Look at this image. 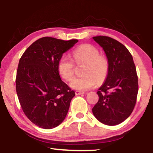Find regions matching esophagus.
<instances>
[{
    "label": "esophagus",
    "mask_w": 153,
    "mask_h": 153,
    "mask_svg": "<svg viewBox=\"0 0 153 153\" xmlns=\"http://www.w3.org/2000/svg\"><path fill=\"white\" fill-rule=\"evenodd\" d=\"M76 95H81V94H84V92H81V91H76Z\"/></svg>",
    "instance_id": "esophagus-1"
}]
</instances>
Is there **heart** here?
Instances as JSON below:
<instances>
[{
  "label": "heart",
  "mask_w": 153,
  "mask_h": 153,
  "mask_svg": "<svg viewBox=\"0 0 153 153\" xmlns=\"http://www.w3.org/2000/svg\"><path fill=\"white\" fill-rule=\"evenodd\" d=\"M74 61L77 63H85L83 69L84 75L77 77L72 80L70 86L72 88L84 91L92 87L97 83L105 80L108 74V61L104 56L100 55L99 50L92 45L84 44L77 47L73 52ZM58 71L66 81H70L74 75V64L71 57L63 55L59 60Z\"/></svg>",
  "instance_id": "heart-1"
}]
</instances>
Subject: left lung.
Instances as JSON below:
<instances>
[{
	"mask_svg": "<svg viewBox=\"0 0 153 153\" xmlns=\"http://www.w3.org/2000/svg\"><path fill=\"white\" fill-rule=\"evenodd\" d=\"M92 39L102 48L108 69L104 83L98 89V101L92 108L97 120L107 126L120 124L135 107L138 92V76L132 56L125 46L108 36Z\"/></svg>",
	"mask_w": 153,
	"mask_h": 153,
	"instance_id": "left-lung-1",
	"label": "left lung"
}]
</instances>
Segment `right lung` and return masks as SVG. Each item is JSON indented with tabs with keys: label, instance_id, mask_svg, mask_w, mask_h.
I'll return each instance as SVG.
<instances>
[{
	"label": "right lung",
	"instance_id": "right-lung-1",
	"mask_svg": "<svg viewBox=\"0 0 153 153\" xmlns=\"http://www.w3.org/2000/svg\"><path fill=\"white\" fill-rule=\"evenodd\" d=\"M78 40L40 38L21 57L16 76V91L27 117L40 128L53 129L63 122L75 92L63 82L59 60Z\"/></svg>",
	"mask_w": 153,
	"mask_h": 153
}]
</instances>
